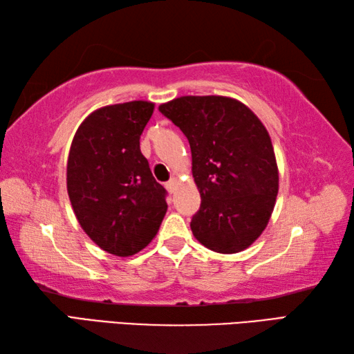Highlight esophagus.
<instances>
[{
  "label": "esophagus",
  "instance_id": "34e87169",
  "mask_svg": "<svg viewBox=\"0 0 354 354\" xmlns=\"http://www.w3.org/2000/svg\"><path fill=\"white\" fill-rule=\"evenodd\" d=\"M176 185H178V181H176V178H171V179H170V181H169L167 184H165V189H167V190H169V193H173V192H175V190H176Z\"/></svg>",
  "mask_w": 354,
  "mask_h": 354
}]
</instances>
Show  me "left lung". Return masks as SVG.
<instances>
[{
    "instance_id": "obj_1",
    "label": "left lung",
    "mask_w": 354,
    "mask_h": 354,
    "mask_svg": "<svg viewBox=\"0 0 354 354\" xmlns=\"http://www.w3.org/2000/svg\"><path fill=\"white\" fill-rule=\"evenodd\" d=\"M184 132L201 208L192 219L199 243L221 254L251 246L274 212L278 167L266 127L254 112L223 95H184L160 104Z\"/></svg>"
}]
</instances>
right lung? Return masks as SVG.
<instances>
[{
    "mask_svg": "<svg viewBox=\"0 0 354 354\" xmlns=\"http://www.w3.org/2000/svg\"><path fill=\"white\" fill-rule=\"evenodd\" d=\"M153 109L146 100L95 109L70 147L66 190L73 212L88 237L117 257L145 250L167 212L164 187L140 150Z\"/></svg>",
    "mask_w": 354,
    "mask_h": 354,
    "instance_id": "add662e5",
    "label": "right lung"
}]
</instances>
